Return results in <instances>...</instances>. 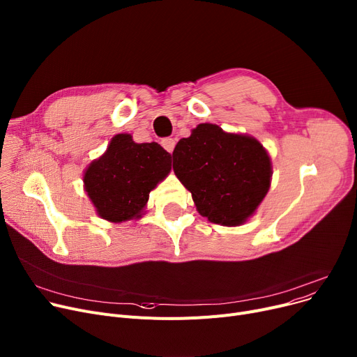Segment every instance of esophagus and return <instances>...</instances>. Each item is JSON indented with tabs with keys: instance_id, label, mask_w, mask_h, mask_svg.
Returning <instances> with one entry per match:
<instances>
[{
	"instance_id": "34e87169",
	"label": "esophagus",
	"mask_w": 357,
	"mask_h": 357,
	"mask_svg": "<svg viewBox=\"0 0 357 357\" xmlns=\"http://www.w3.org/2000/svg\"><path fill=\"white\" fill-rule=\"evenodd\" d=\"M161 145L172 154L173 150H174V146H176V141L173 138H164V139H161Z\"/></svg>"
}]
</instances>
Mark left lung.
<instances>
[{
    "label": "left lung",
    "mask_w": 357,
    "mask_h": 357,
    "mask_svg": "<svg viewBox=\"0 0 357 357\" xmlns=\"http://www.w3.org/2000/svg\"><path fill=\"white\" fill-rule=\"evenodd\" d=\"M173 170L212 223L236 226L252 215L271 184V160L252 137L200 123L173 151Z\"/></svg>",
    "instance_id": "8db88e82"
}]
</instances>
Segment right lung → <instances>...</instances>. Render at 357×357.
<instances>
[{"mask_svg":"<svg viewBox=\"0 0 357 357\" xmlns=\"http://www.w3.org/2000/svg\"><path fill=\"white\" fill-rule=\"evenodd\" d=\"M170 170L172 155L160 144H137L130 134H118L83 181L98 215L119 223L141 216L150 192Z\"/></svg>","mask_w":357,"mask_h":357,"instance_id":"add662e5","label":"right lung"}]
</instances>
